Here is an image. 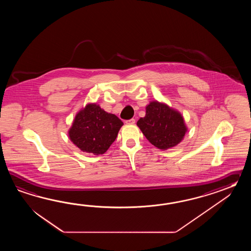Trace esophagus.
Instances as JSON below:
<instances>
[{"label":"esophagus","mask_w":251,"mask_h":251,"mask_svg":"<svg viewBox=\"0 0 251 251\" xmlns=\"http://www.w3.org/2000/svg\"><path fill=\"white\" fill-rule=\"evenodd\" d=\"M126 123L128 124V125H133V124L135 123V119L131 118L129 120H126Z\"/></svg>","instance_id":"1"}]
</instances>
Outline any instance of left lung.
<instances>
[{"mask_svg": "<svg viewBox=\"0 0 251 251\" xmlns=\"http://www.w3.org/2000/svg\"><path fill=\"white\" fill-rule=\"evenodd\" d=\"M137 126L150 143L161 150L176 146L187 132L181 115L158 101L146 107V115L139 119Z\"/></svg>", "mask_w": 251, "mask_h": 251, "instance_id": "8db88e82", "label": "left lung"}]
</instances>
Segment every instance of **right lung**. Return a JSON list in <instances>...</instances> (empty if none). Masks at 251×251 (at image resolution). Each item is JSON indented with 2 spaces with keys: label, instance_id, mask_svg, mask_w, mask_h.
<instances>
[{
  "label": "right lung",
  "instance_id": "right-lung-1",
  "mask_svg": "<svg viewBox=\"0 0 251 251\" xmlns=\"http://www.w3.org/2000/svg\"><path fill=\"white\" fill-rule=\"evenodd\" d=\"M123 122L96 104H89L75 117L69 131L71 141L82 151L103 154L118 136Z\"/></svg>",
  "mask_w": 251,
  "mask_h": 251
}]
</instances>
